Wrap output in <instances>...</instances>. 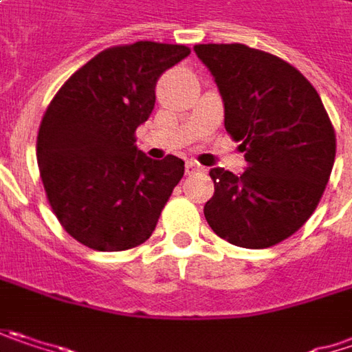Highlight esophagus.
I'll list each match as a JSON object with an SVG mask.
<instances>
[{"mask_svg": "<svg viewBox=\"0 0 352 352\" xmlns=\"http://www.w3.org/2000/svg\"><path fill=\"white\" fill-rule=\"evenodd\" d=\"M203 171H205V167L197 165L195 161H187V165H185V173L187 175H197V173H203Z\"/></svg>", "mask_w": 352, "mask_h": 352, "instance_id": "1", "label": "esophagus"}]
</instances>
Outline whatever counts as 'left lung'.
I'll use <instances>...</instances> for the list:
<instances>
[{
  "label": "left lung",
  "mask_w": 352,
  "mask_h": 352,
  "mask_svg": "<svg viewBox=\"0 0 352 352\" xmlns=\"http://www.w3.org/2000/svg\"><path fill=\"white\" fill-rule=\"evenodd\" d=\"M211 72L225 129L247 169L215 167L205 219L219 237L245 249L273 247L313 215L331 177L337 139L317 89L293 65L241 43L193 47Z\"/></svg>",
  "instance_id": "8db88e82"
}]
</instances>
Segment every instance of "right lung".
Listing matches in <instances>:
<instances>
[{
  "label": "right lung",
  "instance_id": "add662e5",
  "mask_svg": "<svg viewBox=\"0 0 352 352\" xmlns=\"http://www.w3.org/2000/svg\"><path fill=\"white\" fill-rule=\"evenodd\" d=\"M189 53L155 41L105 50L50 103L37 165L55 217L85 247L125 251L155 231L185 163L175 155L149 159L135 145V129L153 111L161 73Z\"/></svg>",
  "mask_w": 352,
  "mask_h": 352
}]
</instances>
